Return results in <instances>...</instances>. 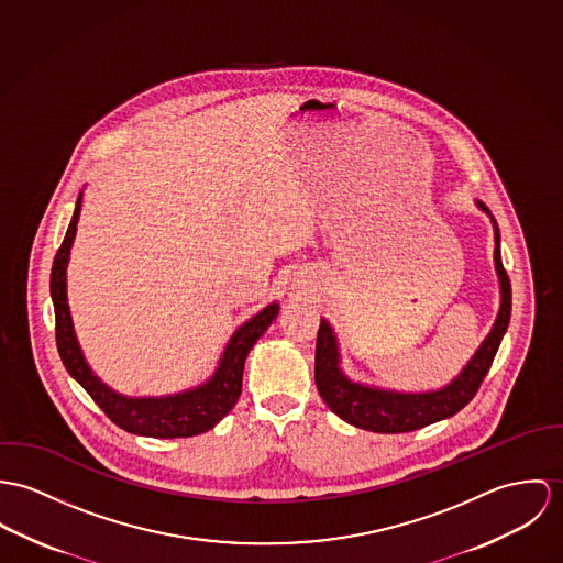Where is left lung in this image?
Here are the masks:
<instances>
[{"instance_id": "1", "label": "left lung", "mask_w": 563, "mask_h": 563, "mask_svg": "<svg viewBox=\"0 0 563 563\" xmlns=\"http://www.w3.org/2000/svg\"><path fill=\"white\" fill-rule=\"evenodd\" d=\"M477 207L490 216V211L482 202H477ZM490 220L495 227V267L500 287L499 314L475 356L446 386L428 393H399L352 382L339 365L341 356L334 330L325 319H321L314 347V384L321 399L336 417L361 430L377 434H401L453 417L475 397L497 356L500 339L509 325L511 314V285L500 261L499 227L493 216Z\"/></svg>"}]
</instances>
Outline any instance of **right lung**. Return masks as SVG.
Listing matches in <instances>:
<instances>
[{
	"label": "right lung",
	"mask_w": 563,
	"mask_h": 563,
	"mask_svg": "<svg viewBox=\"0 0 563 563\" xmlns=\"http://www.w3.org/2000/svg\"><path fill=\"white\" fill-rule=\"evenodd\" d=\"M81 211V194L75 205L63 246L54 258L52 267V300L56 311V343L66 372L73 375L84 390L95 399V404L108 415L112 423L129 434L151 438H189L211 430L220 423L238 404L242 395L244 363L251 354L252 345L269 328L278 314V305L272 302L263 311L256 312L246 323H242L229 339L216 374L205 384L166 397H125L103 384L88 367L81 347L77 343L73 319L66 300V265L75 240L77 222Z\"/></svg>",
	"instance_id": "obj_1"
}]
</instances>
